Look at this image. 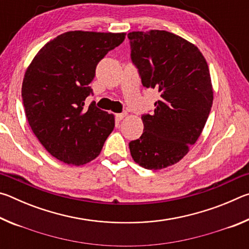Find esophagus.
Listing matches in <instances>:
<instances>
[{
    "label": "esophagus",
    "instance_id": "esophagus-1",
    "mask_svg": "<svg viewBox=\"0 0 249 249\" xmlns=\"http://www.w3.org/2000/svg\"><path fill=\"white\" fill-rule=\"evenodd\" d=\"M126 115H127V113H126V112H124V113H119V114H116V120H117V121H122Z\"/></svg>",
    "mask_w": 249,
    "mask_h": 249
}]
</instances>
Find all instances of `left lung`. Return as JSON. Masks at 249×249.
I'll use <instances>...</instances> for the list:
<instances>
[{"label": "left lung", "instance_id": "8db88e82", "mask_svg": "<svg viewBox=\"0 0 249 249\" xmlns=\"http://www.w3.org/2000/svg\"><path fill=\"white\" fill-rule=\"evenodd\" d=\"M130 59L142 86L157 89L144 133L129 142L135 162L158 170L180 161L200 137L213 103L208 64L196 46L166 31L132 32Z\"/></svg>", "mask_w": 249, "mask_h": 249}]
</instances>
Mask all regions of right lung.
<instances>
[{
    "label": "right lung",
    "mask_w": 249,
    "mask_h": 249,
    "mask_svg": "<svg viewBox=\"0 0 249 249\" xmlns=\"http://www.w3.org/2000/svg\"><path fill=\"white\" fill-rule=\"evenodd\" d=\"M125 33L67 32L48 41L26 70L22 98L28 124L48 153L80 166L100 155L115 126L114 116L84 101L89 84L109 50Z\"/></svg>",
    "instance_id": "add662e5"
}]
</instances>
